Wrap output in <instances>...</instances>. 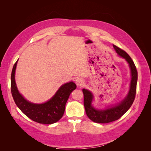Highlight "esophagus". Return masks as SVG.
Wrapping results in <instances>:
<instances>
[{
  "instance_id": "1",
  "label": "esophagus",
  "mask_w": 151,
  "mask_h": 151,
  "mask_svg": "<svg viewBox=\"0 0 151 151\" xmlns=\"http://www.w3.org/2000/svg\"><path fill=\"white\" fill-rule=\"evenodd\" d=\"M84 83V82L83 79L81 78H77L76 79V84L77 86H83Z\"/></svg>"
}]
</instances>
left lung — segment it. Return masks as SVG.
<instances>
[{
	"label": "left lung",
	"instance_id": "obj_1",
	"mask_svg": "<svg viewBox=\"0 0 151 151\" xmlns=\"http://www.w3.org/2000/svg\"><path fill=\"white\" fill-rule=\"evenodd\" d=\"M113 48L118 55L125 59L130 68L131 81L130 88L126 97L120 103L113 106H109L104 109L95 108L92 104L94 96L90 91L83 89L84 105L87 116L91 120L96 123H107L118 120L129 110L133 104L135 97L137 83V71L133 60L124 50L113 45Z\"/></svg>",
	"mask_w": 151,
	"mask_h": 151
}]
</instances>
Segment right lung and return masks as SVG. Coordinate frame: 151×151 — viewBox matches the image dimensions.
I'll return each mask as SVG.
<instances>
[{
  "mask_svg": "<svg viewBox=\"0 0 151 151\" xmlns=\"http://www.w3.org/2000/svg\"><path fill=\"white\" fill-rule=\"evenodd\" d=\"M18 60L14 65L11 73V93L17 106L31 120L42 124H52L63 116L68 97L76 89L74 82L63 84L53 96L47 102L36 104L29 102L20 94L15 81V72Z\"/></svg>",
  "mask_w": 151,
  "mask_h": 151,
  "instance_id": "1",
  "label": "right lung"
}]
</instances>
